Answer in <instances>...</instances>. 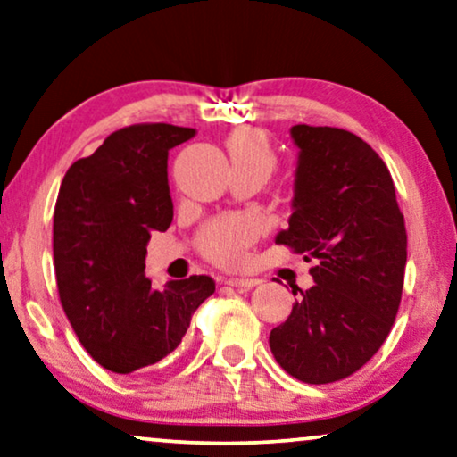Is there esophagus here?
<instances>
[{
    "label": "esophagus",
    "mask_w": 457,
    "mask_h": 457,
    "mask_svg": "<svg viewBox=\"0 0 457 457\" xmlns=\"http://www.w3.org/2000/svg\"><path fill=\"white\" fill-rule=\"evenodd\" d=\"M229 287H234V289H252V287H256L258 283V278H252V277H231V278H228L226 281Z\"/></svg>",
    "instance_id": "34e87169"
}]
</instances>
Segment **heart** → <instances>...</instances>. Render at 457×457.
<instances>
[{
	"label": "heart",
	"instance_id": "b5f03b06",
	"mask_svg": "<svg viewBox=\"0 0 457 457\" xmlns=\"http://www.w3.org/2000/svg\"><path fill=\"white\" fill-rule=\"evenodd\" d=\"M226 145L234 170H258L267 179L275 170V152L262 133L240 129L229 135ZM258 226L248 217H231V220L217 221L207 228L205 237H203V250L223 267H237L246 261V250L254 242Z\"/></svg>",
	"mask_w": 457,
	"mask_h": 457
}]
</instances>
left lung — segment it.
I'll use <instances>...</instances> for the list:
<instances>
[{"label":"left lung","mask_w":457,"mask_h":457,"mask_svg":"<svg viewBox=\"0 0 457 457\" xmlns=\"http://www.w3.org/2000/svg\"><path fill=\"white\" fill-rule=\"evenodd\" d=\"M297 152L289 228L275 237L310 269L289 318L270 330L277 363L305 384L363 367L390 335L403 297L406 228L390 170L337 127H291ZM295 295V291H294Z\"/></svg>","instance_id":"8db88e82"}]
</instances>
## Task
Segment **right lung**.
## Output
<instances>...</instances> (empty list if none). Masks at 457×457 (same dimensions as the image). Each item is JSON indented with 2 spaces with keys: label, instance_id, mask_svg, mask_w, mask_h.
Wrapping results in <instances>:
<instances>
[{
  "label": "right lung",
  "instance_id": "right-lung-1",
  "mask_svg": "<svg viewBox=\"0 0 457 457\" xmlns=\"http://www.w3.org/2000/svg\"><path fill=\"white\" fill-rule=\"evenodd\" d=\"M195 135L166 122L125 127L73 162L61 182L53 215L61 305L84 349L114 373L170 355L215 291L205 275L162 289L145 277L149 234L166 231L174 217L168 152Z\"/></svg>",
  "mask_w": 457,
  "mask_h": 457
}]
</instances>
